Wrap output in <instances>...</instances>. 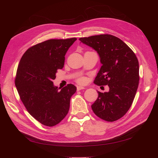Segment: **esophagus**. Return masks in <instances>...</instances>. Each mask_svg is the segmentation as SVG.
I'll use <instances>...</instances> for the list:
<instances>
[{
	"instance_id": "obj_1",
	"label": "esophagus",
	"mask_w": 158,
	"mask_h": 158,
	"mask_svg": "<svg viewBox=\"0 0 158 158\" xmlns=\"http://www.w3.org/2000/svg\"><path fill=\"white\" fill-rule=\"evenodd\" d=\"M85 89L84 87H82V86H77V91H80L81 89Z\"/></svg>"
}]
</instances>
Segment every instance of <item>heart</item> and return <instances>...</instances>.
<instances>
[{
	"label": "heart",
	"instance_id": "heart-1",
	"mask_svg": "<svg viewBox=\"0 0 158 158\" xmlns=\"http://www.w3.org/2000/svg\"><path fill=\"white\" fill-rule=\"evenodd\" d=\"M77 82L79 84H84L85 83V82H86V79H85V78L84 77H80L77 79Z\"/></svg>",
	"mask_w": 158,
	"mask_h": 158
}]
</instances>
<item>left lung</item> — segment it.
Returning a JSON list of instances; mask_svg holds the SVG:
<instances>
[{"instance_id":"obj_1","label":"left lung","mask_w":158,"mask_h":158,"mask_svg":"<svg viewBox=\"0 0 158 158\" xmlns=\"http://www.w3.org/2000/svg\"><path fill=\"white\" fill-rule=\"evenodd\" d=\"M79 40L99 55L102 66L94 83L109 88L108 92H98L93 111L104 121H115L127 113L135 99L140 79L137 57L125 43L112 35L80 37Z\"/></svg>"}]
</instances>
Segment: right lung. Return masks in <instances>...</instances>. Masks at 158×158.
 <instances>
[{
    "mask_svg": "<svg viewBox=\"0 0 158 158\" xmlns=\"http://www.w3.org/2000/svg\"><path fill=\"white\" fill-rule=\"evenodd\" d=\"M77 40H49L30 47L19 63L15 85L21 101L31 115L42 125L53 127L67 114L76 88L69 84L59 89L53 85L57 70Z\"/></svg>",
    "mask_w": 158,
    "mask_h": 158,
    "instance_id": "obj_1",
    "label": "right lung"
}]
</instances>
